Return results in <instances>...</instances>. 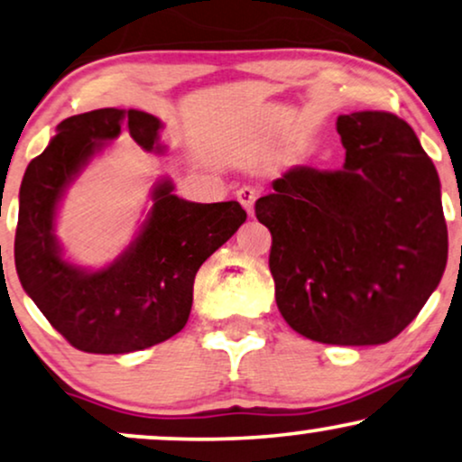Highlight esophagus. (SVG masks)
<instances>
[{
  "instance_id": "obj_1",
  "label": "esophagus",
  "mask_w": 462,
  "mask_h": 462,
  "mask_svg": "<svg viewBox=\"0 0 462 462\" xmlns=\"http://www.w3.org/2000/svg\"><path fill=\"white\" fill-rule=\"evenodd\" d=\"M236 197H237V201L244 206L245 212H248L250 217H253V212H254L253 208H254V201H256V190L253 187H242L236 193Z\"/></svg>"
}]
</instances>
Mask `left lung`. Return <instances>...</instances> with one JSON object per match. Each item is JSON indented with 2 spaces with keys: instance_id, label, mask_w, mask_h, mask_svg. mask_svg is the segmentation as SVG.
Listing matches in <instances>:
<instances>
[{
  "instance_id": "1",
  "label": "left lung",
  "mask_w": 462,
  "mask_h": 462,
  "mask_svg": "<svg viewBox=\"0 0 462 462\" xmlns=\"http://www.w3.org/2000/svg\"><path fill=\"white\" fill-rule=\"evenodd\" d=\"M337 134L344 170L292 167L254 214L272 233L275 303L291 328L320 344H386L446 269L439 176L391 112L341 114Z\"/></svg>"
}]
</instances>
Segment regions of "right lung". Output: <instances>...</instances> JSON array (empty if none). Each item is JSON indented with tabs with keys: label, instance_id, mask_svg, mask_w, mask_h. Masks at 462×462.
Listing matches in <instances>:
<instances>
[{
	"label": "right lung",
	"instance_id": "add662e5",
	"mask_svg": "<svg viewBox=\"0 0 462 462\" xmlns=\"http://www.w3.org/2000/svg\"><path fill=\"white\" fill-rule=\"evenodd\" d=\"M123 127L143 151H161V121L152 114L118 107L76 114L59 123L46 151L27 165L19 193L14 263L23 289L74 348L91 355L151 348L182 331L197 272L245 220L237 201H184L163 180L140 236L112 265L87 272L65 261L55 237L57 203Z\"/></svg>",
	"mask_w": 462,
	"mask_h": 462
}]
</instances>
